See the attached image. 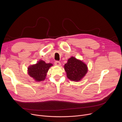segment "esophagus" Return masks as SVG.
<instances>
[{
	"instance_id": "obj_1",
	"label": "esophagus",
	"mask_w": 122,
	"mask_h": 122,
	"mask_svg": "<svg viewBox=\"0 0 122 122\" xmlns=\"http://www.w3.org/2000/svg\"><path fill=\"white\" fill-rule=\"evenodd\" d=\"M54 64H55L56 66H60L61 65V63L59 61H56L54 62Z\"/></svg>"
}]
</instances>
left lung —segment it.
Instances as JSON below:
<instances>
[{"mask_svg": "<svg viewBox=\"0 0 122 122\" xmlns=\"http://www.w3.org/2000/svg\"><path fill=\"white\" fill-rule=\"evenodd\" d=\"M64 68L67 78L73 81H80L88 71L86 64L73 56L68 60L67 62L64 64Z\"/></svg>", "mask_w": 122, "mask_h": 122, "instance_id": "left-lung-1", "label": "left lung"}]
</instances>
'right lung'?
I'll return each instance as SVG.
<instances>
[{"label": "right lung", "mask_w": 122, "mask_h": 122, "mask_svg": "<svg viewBox=\"0 0 122 122\" xmlns=\"http://www.w3.org/2000/svg\"><path fill=\"white\" fill-rule=\"evenodd\" d=\"M52 66V63H46L44 61L40 60L36 64L28 67V74L35 81H42L45 79L48 71Z\"/></svg>", "instance_id": "obj_1"}]
</instances>
